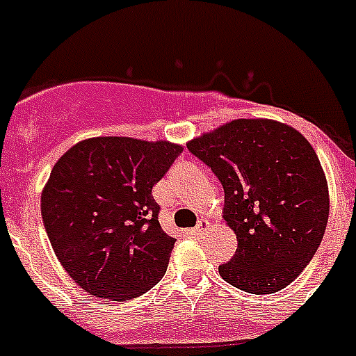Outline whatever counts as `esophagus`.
<instances>
[{
  "instance_id": "34e87169",
  "label": "esophagus",
  "mask_w": 356,
  "mask_h": 356,
  "mask_svg": "<svg viewBox=\"0 0 356 356\" xmlns=\"http://www.w3.org/2000/svg\"><path fill=\"white\" fill-rule=\"evenodd\" d=\"M209 226H210V222L207 221V219H200V221H197V225H196V228L193 229L194 235H197V237H201V235L205 234L207 228H209Z\"/></svg>"
}]
</instances>
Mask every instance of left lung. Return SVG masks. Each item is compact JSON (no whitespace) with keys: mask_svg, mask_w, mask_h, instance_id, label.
I'll return each instance as SVG.
<instances>
[{"mask_svg":"<svg viewBox=\"0 0 356 356\" xmlns=\"http://www.w3.org/2000/svg\"><path fill=\"white\" fill-rule=\"evenodd\" d=\"M225 188L222 219L237 251L219 266L229 285L273 294L312 260L330 213L316 151L298 130L271 119H235L187 144Z\"/></svg>","mask_w":356,"mask_h":356,"instance_id":"8db88e82","label":"left lung"}]
</instances>
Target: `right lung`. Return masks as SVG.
<instances>
[{
    "label": "right lung",
    "instance_id": "add662e5",
    "mask_svg": "<svg viewBox=\"0 0 356 356\" xmlns=\"http://www.w3.org/2000/svg\"><path fill=\"white\" fill-rule=\"evenodd\" d=\"M184 147L168 140L94 137L58 159L40 196L56 259L85 292L110 301L143 296L168 269L153 185Z\"/></svg>",
    "mask_w": 356,
    "mask_h": 356
}]
</instances>
